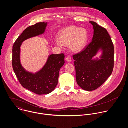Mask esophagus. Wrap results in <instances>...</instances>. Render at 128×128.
<instances>
[{
  "label": "esophagus",
  "instance_id": "34e87169",
  "mask_svg": "<svg viewBox=\"0 0 128 128\" xmlns=\"http://www.w3.org/2000/svg\"><path fill=\"white\" fill-rule=\"evenodd\" d=\"M66 60L68 62H70L71 61H72V59H71V57L70 56H67L66 58Z\"/></svg>",
  "mask_w": 128,
  "mask_h": 128
}]
</instances>
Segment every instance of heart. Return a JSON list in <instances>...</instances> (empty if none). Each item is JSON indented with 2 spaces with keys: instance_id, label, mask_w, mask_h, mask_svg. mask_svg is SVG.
<instances>
[{
  "instance_id": "b5f03b06",
  "label": "heart",
  "mask_w": 128,
  "mask_h": 128,
  "mask_svg": "<svg viewBox=\"0 0 128 128\" xmlns=\"http://www.w3.org/2000/svg\"><path fill=\"white\" fill-rule=\"evenodd\" d=\"M88 38V33L86 29L76 26H68L58 33L56 44L70 47L73 51L78 52L86 48Z\"/></svg>"
}]
</instances>
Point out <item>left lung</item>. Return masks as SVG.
I'll return each instance as SVG.
<instances>
[{"mask_svg":"<svg viewBox=\"0 0 128 128\" xmlns=\"http://www.w3.org/2000/svg\"><path fill=\"white\" fill-rule=\"evenodd\" d=\"M90 22L94 30L92 40L82 51L73 55L77 84L87 91L102 86L111 75L114 63V45L107 30L94 22ZM100 48L103 51L102 59L93 60L92 57Z\"/></svg>","mask_w":128,"mask_h":128,"instance_id":"left-lung-1","label":"left lung"}]
</instances>
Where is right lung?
Returning a JSON list of instances; mask_svg holds the SVG:
<instances>
[{
  "instance_id": "right-lung-1",
  "label": "right lung",
  "mask_w": 128,
  "mask_h": 128,
  "mask_svg": "<svg viewBox=\"0 0 128 128\" xmlns=\"http://www.w3.org/2000/svg\"><path fill=\"white\" fill-rule=\"evenodd\" d=\"M46 26L47 23L43 22L28 27L17 38L12 50V66L20 83L38 95L48 94L57 86L60 69L65 63V55L63 53L50 55L42 70L32 74L26 71L20 63V46L26 39L43 34Z\"/></svg>"
}]
</instances>
